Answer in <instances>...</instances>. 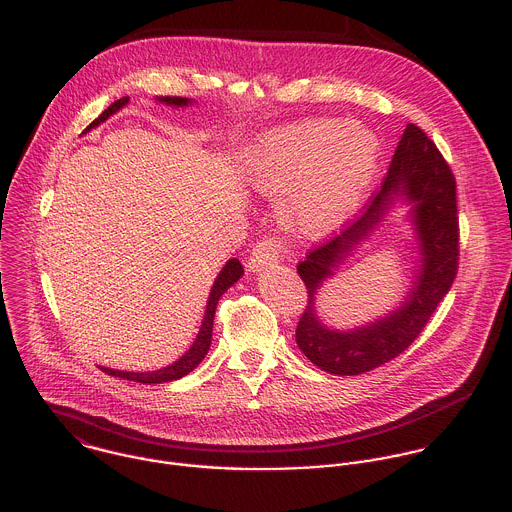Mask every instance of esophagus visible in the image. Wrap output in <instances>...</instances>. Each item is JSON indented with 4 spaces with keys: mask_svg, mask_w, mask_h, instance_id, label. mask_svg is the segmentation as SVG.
Here are the masks:
<instances>
[{
    "mask_svg": "<svg viewBox=\"0 0 512 512\" xmlns=\"http://www.w3.org/2000/svg\"><path fill=\"white\" fill-rule=\"evenodd\" d=\"M286 252H288V248L284 246V242H282L280 238H262V240L252 248L250 260H248V268H250L252 272H260V270H264L266 266L278 262Z\"/></svg>",
    "mask_w": 512,
    "mask_h": 512,
    "instance_id": "obj_1",
    "label": "esophagus"
}]
</instances>
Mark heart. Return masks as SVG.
I'll return each instance as SVG.
<instances>
[{"label": "heart", "instance_id": "b5f03b06", "mask_svg": "<svg viewBox=\"0 0 512 512\" xmlns=\"http://www.w3.org/2000/svg\"><path fill=\"white\" fill-rule=\"evenodd\" d=\"M248 163L262 192H289L282 224L300 238H322L361 206L377 172L379 143L355 123L306 119L260 135Z\"/></svg>", "mask_w": 512, "mask_h": 512}]
</instances>
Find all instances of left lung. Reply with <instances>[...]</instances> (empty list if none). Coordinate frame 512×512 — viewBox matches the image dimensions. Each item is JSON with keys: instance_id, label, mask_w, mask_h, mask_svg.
<instances>
[{"instance_id": "left-lung-1", "label": "left lung", "mask_w": 512, "mask_h": 512, "mask_svg": "<svg viewBox=\"0 0 512 512\" xmlns=\"http://www.w3.org/2000/svg\"><path fill=\"white\" fill-rule=\"evenodd\" d=\"M393 199L412 204L422 266L405 303L391 315L355 331L328 329L317 316L315 296L350 250L384 217ZM459 268L457 182L435 143L413 123L401 135L381 188L365 202L361 216L338 236L308 252L298 274L308 306L296 328V343L320 369L334 375L371 371L419 338L439 302L451 290Z\"/></svg>"}]
</instances>
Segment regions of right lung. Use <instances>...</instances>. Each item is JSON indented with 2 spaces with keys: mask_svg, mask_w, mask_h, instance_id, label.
Instances as JSON below:
<instances>
[{
  "mask_svg": "<svg viewBox=\"0 0 512 512\" xmlns=\"http://www.w3.org/2000/svg\"><path fill=\"white\" fill-rule=\"evenodd\" d=\"M161 103H167V105H174V107H186L190 105L192 101L186 99V97H159ZM129 103V97H123V99H117L111 107H107L89 127H97L101 125L103 121H107L111 115H115L119 109H123L125 105ZM85 133V131H83ZM244 274V268L240 264V260L232 258L226 262V266L220 270L218 278L214 280V286L210 290V296H208V304H206V312H204V320H202V326H200V332L196 336V341L192 343V347L178 359L174 361L172 365H167L163 369H157V371H145V373H135V371H119V369H111V367H101L105 373L109 375H115V377H121V379H129V381H137V383H167V381H174V379H180L184 375H188L202 359L204 355L208 353L210 349V340H212V324H214V312H216V304L220 300V296L230 288L234 286L240 276Z\"/></svg>",
  "mask_w": 512,
  "mask_h": 512,
  "instance_id": "1",
  "label": "right lung"
}]
</instances>
